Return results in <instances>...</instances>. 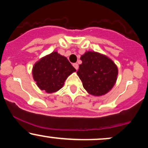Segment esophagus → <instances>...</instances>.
Masks as SVG:
<instances>
[{
	"label": "esophagus",
	"mask_w": 148,
	"mask_h": 148,
	"mask_svg": "<svg viewBox=\"0 0 148 148\" xmlns=\"http://www.w3.org/2000/svg\"><path fill=\"white\" fill-rule=\"evenodd\" d=\"M73 66H74V67L76 69V70L79 69V64H78L77 63H74L73 64Z\"/></svg>",
	"instance_id": "esophagus-1"
}]
</instances>
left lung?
Masks as SVG:
<instances>
[{
  "mask_svg": "<svg viewBox=\"0 0 148 148\" xmlns=\"http://www.w3.org/2000/svg\"><path fill=\"white\" fill-rule=\"evenodd\" d=\"M77 75L84 89L94 96L108 92L116 82L118 69L116 64L106 56L95 51H86L81 56Z\"/></svg>",
  "mask_w": 148,
  "mask_h": 148,
  "instance_id": "obj_1",
  "label": "left lung"
}]
</instances>
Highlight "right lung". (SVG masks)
I'll list each match as a JSON object with an SVG mask.
<instances>
[{
    "mask_svg": "<svg viewBox=\"0 0 148 148\" xmlns=\"http://www.w3.org/2000/svg\"><path fill=\"white\" fill-rule=\"evenodd\" d=\"M76 72L66 57L53 51L34 64L33 76L37 86L47 93L58 91L67 77Z\"/></svg>",
    "mask_w": 148,
    "mask_h": 148,
    "instance_id": "obj_1",
    "label": "right lung"
}]
</instances>
